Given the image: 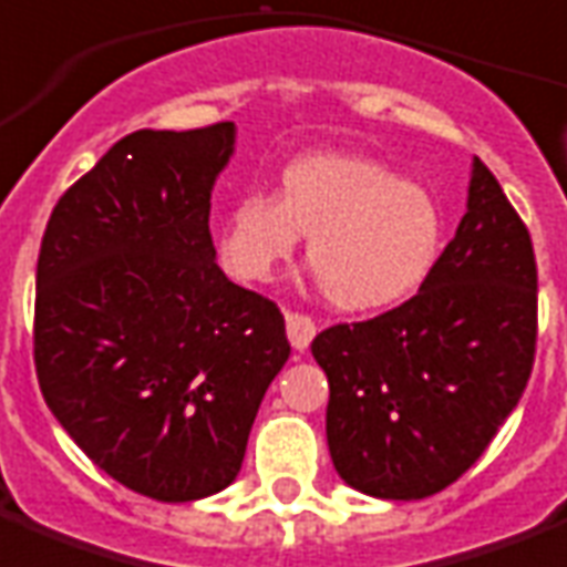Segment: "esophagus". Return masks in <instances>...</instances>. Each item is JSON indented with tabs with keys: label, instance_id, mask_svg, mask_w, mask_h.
<instances>
[{
	"label": "esophagus",
	"instance_id": "1",
	"mask_svg": "<svg viewBox=\"0 0 567 567\" xmlns=\"http://www.w3.org/2000/svg\"><path fill=\"white\" fill-rule=\"evenodd\" d=\"M287 339L295 350H307L316 339V321L301 312H287Z\"/></svg>",
	"mask_w": 567,
	"mask_h": 567
}]
</instances>
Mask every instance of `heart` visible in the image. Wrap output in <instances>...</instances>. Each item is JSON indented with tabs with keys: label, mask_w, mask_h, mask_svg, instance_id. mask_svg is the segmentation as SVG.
<instances>
[{
	"label": "heart",
	"mask_w": 567,
	"mask_h": 567,
	"mask_svg": "<svg viewBox=\"0 0 567 567\" xmlns=\"http://www.w3.org/2000/svg\"><path fill=\"white\" fill-rule=\"evenodd\" d=\"M301 237L330 301L344 312H379L409 301L443 249L441 205L420 182L353 153H310L289 162L275 196H237L217 228L226 272L272 280Z\"/></svg>",
	"instance_id": "b5f03b06"
}]
</instances>
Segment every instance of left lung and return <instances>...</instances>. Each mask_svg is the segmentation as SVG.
<instances>
[{"label": "left lung", "instance_id": "1", "mask_svg": "<svg viewBox=\"0 0 567 567\" xmlns=\"http://www.w3.org/2000/svg\"><path fill=\"white\" fill-rule=\"evenodd\" d=\"M536 353V257L478 156L466 214L420 292L312 341L327 446L348 486L417 502L455 484L513 414Z\"/></svg>", "mask_w": 567, "mask_h": 567}]
</instances>
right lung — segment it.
<instances>
[{
    "mask_svg": "<svg viewBox=\"0 0 567 567\" xmlns=\"http://www.w3.org/2000/svg\"><path fill=\"white\" fill-rule=\"evenodd\" d=\"M237 124L138 130L51 210L37 260L45 405L97 470L156 502H199L243 466L289 359L284 316L210 243V190Z\"/></svg>",
    "mask_w": 567,
    "mask_h": 567,
    "instance_id": "right-lung-1",
    "label": "right lung"
}]
</instances>
